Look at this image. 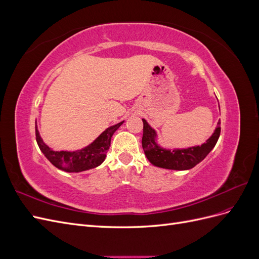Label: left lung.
<instances>
[{
	"label": "left lung",
	"instance_id": "obj_1",
	"mask_svg": "<svg viewBox=\"0 0 259 259\" xmlns=\"http://www.w3.org/2000/svg\"><path fill=\"white\" fill-rule=\"evenodd\" d=\"M144 122V134L142 145L147 159L152 163L153 165L176 170L190 169L197 165L205 156L210 152L217 143L221 135V122H218L217 127L206 143L201 146L191 147L188 149H175V150H167V149L161 148L155 142V131L150 127V125Z\"/></svg>",
	"mask_w": 259,
	"mask_h": 259
}]
</instances>
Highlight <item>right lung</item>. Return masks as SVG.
Here are the masks:
<instances>
[{
    "label": "right lung",
    "mask_w": 259,
    "mask_h": 259,
    "mask_svg": "<svg viewBox=\"0 0 259 259\" xmlns=\"http://www.w3.org/2000/svg\"><path fill=\"white\" fill-rule=\"evenodd\" d=\"M122 124L123 122H120L107 128L90 146L83 148L82 150L73 152L52 150L49 146H46L43 143L40 134H38L37 127L35 126L36 143L43 154L54 166L65 171H69V173H79V171L97 167L105 161L107 151L109 150V147H110L111 137Z\"/></svg>",
    "instance_id": "obj_1"
}]
</instances>
